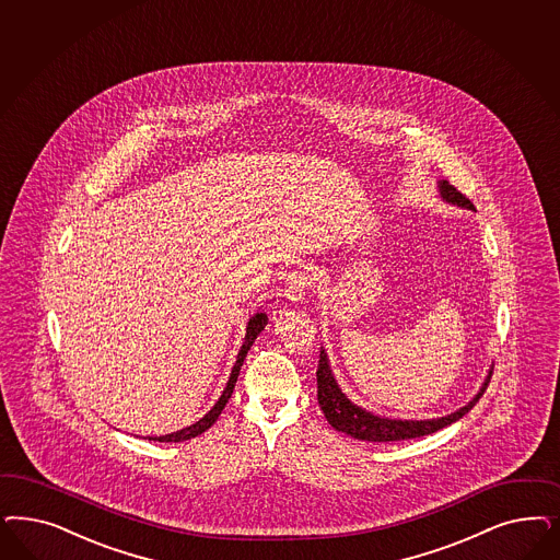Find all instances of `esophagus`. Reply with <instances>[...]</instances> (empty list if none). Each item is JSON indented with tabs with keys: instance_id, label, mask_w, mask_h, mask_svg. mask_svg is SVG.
Wrapping results in <instances>:
<instances>
[{
	"instance_id": "1",
	"label": "esophagus",
	"mask_w": 560,
	"mask_h": 560,
	"mask_svg": "<svg viewBox=\"0 0 560 560\" xmlns=\"http://www.w3.org/2000/svg\"><path fill=\"white\" fill-rule=\"evenodd\" d=\"M308 287H311V278L305 271H290L287 287H284V296L289 299L290 303H301L307 294Z\"/></svg>"
}]
</instances>
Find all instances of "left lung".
Here are the masks:
<instances>
[{
	"label": "left lung",
	"mask_w": 560,
	"mask_h": 560,
	"mask_svg": "<svg viewBox=\"0 0 560 560\" xmlns=\"http://www.w3.org/2000/svg\"><path fill=\"white\" fill-rule=\"evenodd\" d=\"M439 194L443 201L474 210V203L466 196H462L450 180H439ZM492 371H488L487 380L482 383L480 392L469 399L466 406L455 410L452 415L441 416V418H427V420H399V418H387V416H377L361 406H357L350 397L343 394L338 385V381L331 373L329 359L325 348H322L319 354V366H317V399L324 410L327 422L342 433L350 434L359 441H404V439H416L424 434L436 433L443 427L452 424L459 420L462 416L468 415L469 410L476 406V401L487 392L488 381H490Z\"/></svg>",
	"instance_id": "left-lung-1"
}]
</instances>
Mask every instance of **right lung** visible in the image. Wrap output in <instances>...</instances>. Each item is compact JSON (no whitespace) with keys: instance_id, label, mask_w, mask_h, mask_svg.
<instances>
[{"instance_id":"1","label":"right lung","mask_w":560,"mask_h":560,"mask_svg":"<svg viewBox=\"0 0 560 560\" xmlns=\"http://www.w3.org/2000/svg\"><path fill=\"white\" fill-rule=\"evenodd\" d=\"M266 325H268V315H266V313H255L252 319H249V324H247V334H245L243 346H241V350H238V354H236V362L235 366H233V371H231V377L226 381V387H224L222 396L218 397L217 404L212 406V410H210L208 415L203 416V418H199L198 422H194V424H189V427L180 429L177 433L163 434V436H148V439H150V441H161V443H179V441L194 439V436H198V434L203 433V431H208V429L217 422V418L220 416V412L224 410V406H226L229 397L233 396L236 377H238V371H241V366H243V361H245L247 352L252 350L255 338L261 334V329H264Z\"/></svg>"}]
</instances>
